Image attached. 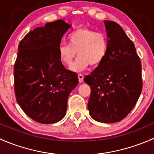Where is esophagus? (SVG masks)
I'll list each match as a JSON object with an SVG mask.
<instances>
[{"label": "esophagus", "instance_id": "obj_1", "mask_svg": "<svg viewBox=\"0 0 154 154\" xmlns=\"http://www.w3.org/2000/svg\"><path fill=\"white\" fill-rule=\"evenodd\" d=\"M83 78H84V77H83V74H78V79H79V82H80V83H82V82L83 81Z\"/></svg>", "mask_w": 154, "mask_h": 154}]
</instances>
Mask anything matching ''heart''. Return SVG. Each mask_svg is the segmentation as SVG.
Wrapping results in <instances>:
<instances>
[{"label": "heart", "instance_id": "obj_1", "mask_svg": "<svg viewBox=\"0 0 154 154\" xmlns=\"http://www.w3.org/2000/svg\"><path fill=\"white\" fill-rule=\"evenodd\" d=\"M67 39L69 45H60L58 54L60 61L64 65L70 66L77 52L79 57L70 68L72 71L80 72L89 65L98 66L106 57L109 42L103 32L82 27L71 32Z\"/></svg>", "mask_w": 154, "mask_h": 154}]
</instances>
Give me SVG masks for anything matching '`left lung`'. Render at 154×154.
Wrapping results in <instances>:
<instances>
[{
  "instance_id": "8db88e82",
  "label": "left lung",
  "mask_w": 154,
  "mask_h": 154,
  "mask_svg": "<svg viewBox=\"0 0 154 154\" xmlns=\"http://www.w3.org/2000/svg\"><path fill=\"white\" fill-rule=\"evenodd\" d=\"M103 22L108 51L84 82L91 87L88 103L91 117L102 123H115L132 111L140 96L142 64L134 44L122 27L114 21Z\"/></svg>"
}]
</instances>
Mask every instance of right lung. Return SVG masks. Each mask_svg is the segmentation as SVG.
Masks as SVG:
<instances>
[{
    "label": "right lung",
    "mask_w": 154,
    "mask_h": 154,
    "mask_svg": "<svg viewBox=\"0 0 154 154\" xmlns=\"http://www.w3.org/2000/svg\"><path fill=\"white\" fill-rule=\"evenodd\" d=\"M71 25L63 20L29 31L20 42L14 66L15 97L23 111L41 124L64 118L68 97L78 84L76 73L60 61L58 48Z\"/></svg>",
    "instance_id": "right-lung-1"
}]
</instances>
